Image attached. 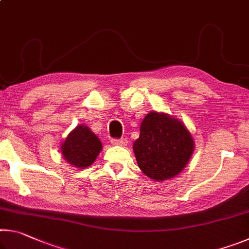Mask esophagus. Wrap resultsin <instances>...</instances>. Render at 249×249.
Segmentation results:
<instances>
[{"label": "esophagus", "mask_w": 249, "mask_h": 249, "mask_svg": "<svg viewBox=\"0 0 249 249\" xmlns=\"http://www.w3.org/2000/svg\"><path fill=\"white\" fill-rule=\"evenodd\" d=\"M111 142H112V145H114V146H124V145H126V142L125 140H111Z\"/></svg>", "instance_id": "obj_1"}]
</instances>
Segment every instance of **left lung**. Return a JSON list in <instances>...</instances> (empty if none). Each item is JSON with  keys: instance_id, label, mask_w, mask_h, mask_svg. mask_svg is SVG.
Here are the masks:
<instances>
[{"instance_id": "1", "label": "left lung", "mask_w": 249, "mask_h": 249, "mask_svg": "<svg viewBox=\"0 0 249 249\" xmlns=\"http://www.w3.org/2000/svg\"><path fill=\"white\" fill-rule=\"evenodd\" d=\"M133 150L140 169L155 181L178 176L195 150V141L182 122L167 113L153 111L141 124Z\"/></svg>"}]
</instances>
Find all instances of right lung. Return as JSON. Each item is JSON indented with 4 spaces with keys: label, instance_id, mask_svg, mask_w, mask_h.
<instances>
[{
    "label": "right lung",
    "instance_id": "right-lung-1",
    "mask_svg": "<svg viewBox=\"0 0 249 249\" xmlns=\"http://www.w3.org/2000/svg\"><path fill=\"white\" fill-rule=\"evenodd\" d=\"M61 155L72 167L84 169L95 161L102 150V142L87 125L71 130L60 146Z\"/></svg>",
    "mask_w": 249,
    "mask_h": 249
}]
</instances>
